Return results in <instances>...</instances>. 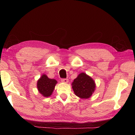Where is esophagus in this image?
Wrapping results in <instances>:
<instances>
[{"mask_svg": "<svg viewBox=\"0 0 135 135\" xmlns=\"http://www.w3.org/2000/svg\"><path fill=\"white\" fill-rule=\"evenodd\" d=\"M61 81L63 82L64 83H67L68 82V80L67 79H61Z\"/></svg>", "mask_w": 135, "mask_h": 135, "instance_id": "1", "label": "esophagus"}]
</instances>
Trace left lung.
Listing matches in <instances>:
<instances>
[{"label": "left lung", "mask_w": 135, "mask_h": 135, "mask_svg": "<svg viewBox=\"0 0 135 135\" xmlns=\"http://www.w3.org/2000/svg\"><path fill=\"white\" fill-rule=\"evenodd\" d=\"M73 91L77 97L88 99L95 92L96 84L92 77L84 73H81L71 84Z\"/></svg>", "instance_id": "left-lung-1"}]
</instances>
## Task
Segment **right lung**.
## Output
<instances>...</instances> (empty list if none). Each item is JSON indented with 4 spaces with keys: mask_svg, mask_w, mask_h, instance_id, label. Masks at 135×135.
Segmentation results:
<instances>
[{
    "mask_svg": "<svg viewBox=\"0 0 135 135\" xmlns=\"http://www.w3.org/2000/svg\"><path fill=\"white\" fill-rule=\"evenodd\" d=\"M57 83L55 79H49L46 75L43 74L37 80V90L43 97L47 98L52 95Z\"/></svg>",
    "mask_w": 135,
    "mask_h": 135,
    "instance_id": "obj_1",
    "label": "right lung"
}]
</instances>
